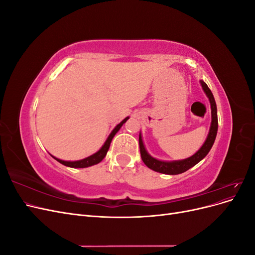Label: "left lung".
I'll return each mask as SVG.
<instances>
[{
	"label": "left lung",
	"mask_w": 255,
	"mask_h": 255,
	"mask_svg": "<svg viewBox=\"0 0 255 255\" xmlns=\"http://www.w3.org/2000/svg\"><path fill=\"white\" fill-rule=\"evenodd\" d=\"M200 84H201L202 89L205 92L206 97L210 100L211 103V110H212V122H211V128H210V132H208V135L206 137V140L202 144L201 148H200L194 155L181 159V160H171V161H166V160H159L157 158L152 157L150 154L146 152L144 144L142 141V137L141 133H139V149H140V155L142 158V161L144 165L152 169V170L159 172V173H165V174H180L185 171H187L188 169L191 167H194L197 165L200 160H202L212 149V146L215 142L216 139V135H217V130H218V118H217V106H216V102L214 96L212 94L211 89L208 88L207 85L201 80L200 81Z\"/></svg>",
	"instance_id": "1"
}]
</instances>
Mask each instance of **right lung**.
Masks as SVG:
<instances>
[{
  "mask_svg": "<svg viewBox=\"0 0 255 255\" xmlns=\"http://www.w3.org/2000/svg\"><path fill=\"white\" fill-rule=\"evenodd\" d=\"M128 117H127L126 119H123L119 125L116 126V128L112 130V133L110 134V136L107 137L106 141L104 142V144L102 145V148L100 149L98 152H96L95 154H92V155L86 157V158H83V159H80V160H74V161H68V160H63V159H59V158H56L55 156H53L54 158H55L57 161H59L60 164H63L67 167H71V168H86V167H90V166H94V165H97L99 164L100 161H101L105 156H106V153L107 151H109L110 149V145H111V142L113 140L114 136L117 134L118 130L120 129V128L123 126V123H126L128 121Z\"/></svg>",
  "mask_w": 255,
  "mask_h": 255,
  "instance_id": "right-lung-1",
  "label": "right lung"
}]
</instances>
